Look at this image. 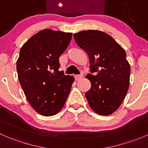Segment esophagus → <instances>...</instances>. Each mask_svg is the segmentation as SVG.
<instances>
[{
    "label": "esophagus",
    "instance_id": "34e87169",
    "mask_svg": "<svg viewBox=\"0 0 148 148\" xmlns=\"http://www.w3.org/2000/svg\"><path fill=\"white\" fill-rule=\"evenodd\" d=\"M82 77H83V74H79V75L76 76L75 79H76V80H77V81H79V80L81 79L82 78Z\"/></svg>",
    "mask_w": 148,
    "mask_h": 148
}]
</instances>
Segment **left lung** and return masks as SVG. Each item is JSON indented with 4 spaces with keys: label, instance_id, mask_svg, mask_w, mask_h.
<instances>
[{
    "label": "left lung",
    "instance_id": "1",
    "mask_svg": "<svg viewBox=\"0 0 148 148\" xmlns=\"http://www.w3.org/2000/svg\"><path fill=\"white\" fill-rule=\"evenodd\" d=\"M76 43L88 54L91 89L85 94L91 108L109 115L119 108L129 89L130 66L126 52L109 34L98 30L74 34Z\"/></svg>",
    "mask_w": 148,
    "mask_h": 148
}]
</instances>
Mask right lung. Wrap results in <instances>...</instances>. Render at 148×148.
<instances>
[{
  "mask_svg": "<svg viewBox=\"0 0 148 148\" xmlns=\"http://www.w3.org/2000/svg\"><path fill=\"white\" fill-rule=\"evenodd\" d=\"M72 34L44 29L23 44L16 62L18 77L31 107L43 116L57 114L64 105L74 77L59 71V59Z\"/></svg>",
  "mask_w": 148,
  "mask_h": 148,
  "instance_id": "add662e5",
  "label": "right lung"
}]
</instances>
